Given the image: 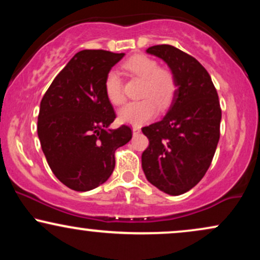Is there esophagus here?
Segmentation results:
<instances>
[{
	"label": "esophagus",
	"mask_w": 260,
	"mask_h": 260,
	"mask_svg": "<svg viewBox=\"0 0 260 260\" xmlns=\"http://www.w3.org/2000/svg\"><path fill=\"white\" fill-rule=\"evenodd\" d=\"M132 131H133L134 136H137V134L140 133V127H139V126H134V127L132 128Z\"/></svg>",
	"instance_id": "obj_1"
}]
</instances>
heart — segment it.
Instances as JSON below:
<instances>
[{
  "instance_id": "b5f03b06",
  "label": "heart",
  "mask_w": 260,
  "mask_h": 260,
  "mask_svg": "<svg viewBox=\"0 0 260 260\" xmlns=\"http://www.w3.org/2000/svg\"><path fill=\"white\" fill-rule=\"evenodd\" d=\"M123 67L132 76L143 80L140 89L142 100L127 104L118 112V118L123 123L139 126L154 117L157 107L166 109L174 100L177 83L174 73L169 70L157 68L156 61L145 55H136L128 58ZM106 98L113 105H121L124 101L118 74L110 71L104 82Z\"/></svg>"
}]
</instances>
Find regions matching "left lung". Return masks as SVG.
<instances>
[{
  "label": "left lung",
  "instance_id": "left-lung-1",
  "mask_svg": "<svg viewBox=\"0 0 260 260\" xmlns=\"http://www.w3.org/2000/svg\"><path fill=\"white\" fill-rule=\"evenodd\" d=\"M174 73L177 89L159 122L143 127L149 147L142 154L145 177L157 189L180 196L204 177L220 138L221 109L210 76L198 61L171 45L147 50Z\"/></svg>",
  "mask_w": 260,
  "mask_h": 260
}]
</instances>
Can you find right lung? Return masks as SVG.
Masks as SVG:
<instances>
[{
    "label": "right lung",
    "instance_id": "1",
    "mask_svg": "<svg viewBox=\"0 0 260 260\" xmlns=\"http://www.w3.org/2000/svg\"><path fill=\"white\" fill-rule=\"evenodd\" d=\"M124 53L83 50L57 74L40 103L38 136L53 175L64 186L86 192L105 183L115 169L116 149L132 129H111L116 118L106 98V74Z\"/></svg>",
    "mask_w": 260,
    "mask_h": 260
}]
</instances>
